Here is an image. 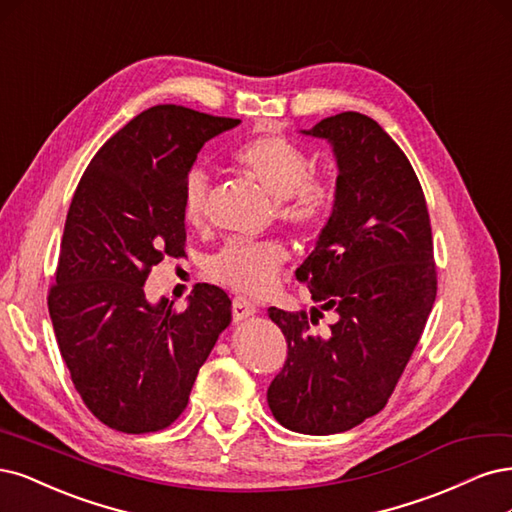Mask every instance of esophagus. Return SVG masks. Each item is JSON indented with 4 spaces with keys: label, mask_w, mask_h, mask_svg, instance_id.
Returning <instances> with one entry per match:
<instances>
[{
    "label": "esophagus",
    "mask_w": 512,
    "mask_h": 512,
    "mask_svg": "<svg viewBox=\"0 0 512 512\" xmlns=\"http://www.w3.org/2000/svg\"><path fill=\"white\" fill-rule=\"evenodd\" d=\"M232 315H234V321H244L255 315V304L249 302L246 298H240V295H236V298L232 300Z\"/></svg>",
    "instance_id": "esophagus-1"
}]
</instances>
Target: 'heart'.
Here are the masks:
<instances>
[{"label":"heart","mask_w":512,"mask_h":512,"mask_svg":"<svg viewBox=\"0 0 512 512\" xmlns=\"http://www.w3.org/2000/svg\"><path fill=\"white\" fill-rule=\"evenodd\" d=\"M234 170L274 202L278 221L291 232L312 236L336 206L329 180L310 174L312 161L298 144L283 136H257L238 146L232 155ZM183 219L193 229L210 223L208 178L193 170L183 187ZM289 259L278 240H229L208 261V274L219 283L246 295L268 293Z\"/></svg>","instance_id":"1"}]
</instances>
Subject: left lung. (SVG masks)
<instances>
[{
	"label": "left lung",
	"instance_id": "1",
	"mask_svg": "<svg viewBox=\"0 0 512 512\" xmlns=\"http://www.w3.org/2000/svg\"><path fill=\"white\" fill-rule=\"evenodd\" d=\"M306 134L334 146L336 206L298 268L321 308L268 310L287 340L268 404L287 430L327 436L385 408L432 312L438 274L421 183L387 131L340 112ZM323 309L337 321L319 335Z\"/></svg>",
	"mask_w": 512,
	"mask_h": 512
}]
</instances>
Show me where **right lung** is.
Instances as JSON below:
<instances>
[{
  "mask_svg": "<svg viewBox=\"0 0 512 512\" xmlns=\"http://www.w3.org/2000/svg\"><path fill=\"white\" fill-rule=\"evenodd\" d=\"M238 119L161 104L119 129L82 174L48 289L61 357L82 402L125 434L166 430L232 321V300L197 283L189 306L148 304L144 280L187 257L183 187L200 148Z\"/></svg>",
  "mask_w": 512,
  "mask_h": 512,
  "instance_id": "right-lung-1",
  "label": "right lung"
}]
</instances>
